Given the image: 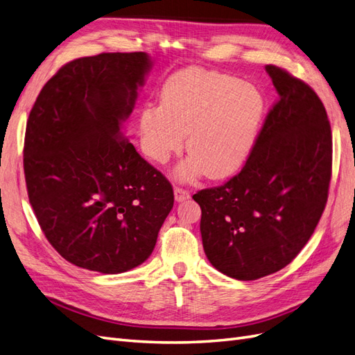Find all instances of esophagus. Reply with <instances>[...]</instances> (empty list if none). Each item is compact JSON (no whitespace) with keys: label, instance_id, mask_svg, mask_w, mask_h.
<instances>
[{"label":"esophagus","instance_id":"1","mask_svg":"<svg viewBox=\"0 0 355 355\" xmlns=\"http://www.w3.org/2000/svg\"><path fill=\"white\" fill-rule=\"evenodd\" d=\"M188 198H189V192H188L187 189L180 188V187H175V200H176L178 202L185 201V200H188Z\"/></svg>","mask_w":355,"mask_h":355}]
</instances>
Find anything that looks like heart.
I'll use <instances>...</instances> for the list:
<instances>
[{"label":"heart","mask_w":355,"mask_h":355,"mask_svg":"<svg viewBox=\"0 0 355 355\" xmlns=\"http://www.w3.org/2000/svg\"><path fill=\"white\" fill-rule=\"evenodd\" d=\"M265 111L263 94L254 85L216 71L184 69L164 84L161 105L141 111L142 151L154 163L166 164L184 148L188 135L191 157L175 175L230 178L250 158Z\"/></svg>","instance_id":"heart-1"}]
</instances>
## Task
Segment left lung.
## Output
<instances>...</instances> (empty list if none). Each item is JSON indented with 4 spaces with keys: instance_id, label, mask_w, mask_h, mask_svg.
Segmentation results:
<instances>
[{
    "instance_id": "left-lung-1",
    "label": "left lung",
    "mask_w": 355,
    "mask_h": 355,
    "mask_svg": "<svg viewBox=\"0 0 355 355\" xmlns=\"http://www.w3.org/2000/svg\"><path fill=\"white\" fill-rule=\"evenodd\" d=\"M278 101L239 175L192 196L207 259L250 282L280 271L313 235L327 202L331 130L323 102L287 71L265 67Z\"/></svg>"
}]
</instances>
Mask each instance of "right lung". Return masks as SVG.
Listing matches in <instances>:
<instances>
[{
    "instance_id": "1",
    "label": "right lung",
    "mask_w": 355,
    "mask_h": 355,
    "mask_svg": "<svg viewBox=\"0 0 355 355\" xmlns=\"http://www.w3.org/2000/svg\"><path fill=\"white\" fill-rule=\"evenodd\" d=\"M153 62L101 53L63 65L32 106L25 135L28 197L58 253L102 274L151 256L173 188L123 133Z\"/></svg>"
}]
</instances>
